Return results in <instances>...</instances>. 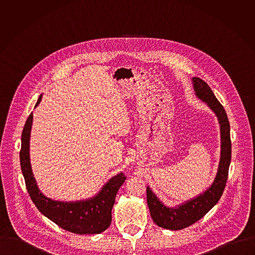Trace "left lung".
I'll return each instance as SVG.
<instances>
[{
    "label": "left lung",
    "mask_w": 255,
    "mask_h": 255,
    "mask_svg": "<svg viewBox=\"0 0 255 255\" xmlns=\"http://www.w3.org/2000/svg\"><path fill=\"white\" fill-rule=\"evenodd\" d=\"M195 96L204 102L217 117L220 126V159L214 181L201 193L176 206H167L147 185V204L154 223L164 229L179 231L202 218L221 198L231 163L232 144L230 124L224 107L220 104L209 85L199 77H191Z\"/></svg>",
    "instance_id": "8db88e82"
}]
</instances>
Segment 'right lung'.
I'll list each match as a JSON object with an SVG mask.
<instances>
[{
  "label": "right lung",
  "instance_id": "1",
  "mask_svg": "<svg viewBox=\"0 0 255 255\" xmlns=\"http://www.w3.org/2000/svg\"><path fill=\"white\" fill-rule=\"evenodd\" d=\"M41 94L37 106L42 100ZM33 113L26 120L22 134L19 153L21 172L24 177L27 191L37 209L47 218L62 229L78 235L100 234L108 229L112 222V209L119 188L126 181L121 172L104 183L101 189L92 197L76 201H59L47 197L37 185L30 163V134Z\"/></svg>",
  "mask_w": 255,
  "mask_h": 255
}]
</instances>
